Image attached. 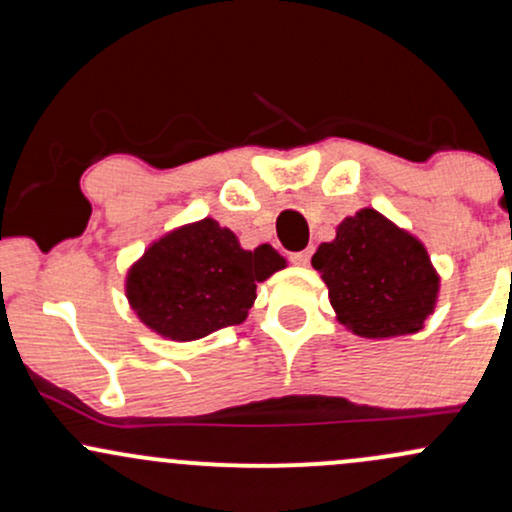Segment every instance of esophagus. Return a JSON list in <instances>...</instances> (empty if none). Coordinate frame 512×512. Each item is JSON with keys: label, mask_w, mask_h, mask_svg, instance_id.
Returning a JSON list of instances; mask_svg holds the SVG:
<instances>
[{"label": "esophagus", "mask_w": 512, "mask_h": 512, "mask_svg": "<svg viewBox=\"0 0 512 512\" xmlns=\"http://www.w3.org/2000/svg\"><path fill=\"white\" fill-rule=\"evenodd\" d=\"M310 255H313V250H301V252H293L291 255V262L298 264V267H308L310 264Z\"/></svg>", "instance_id": "1"}]
</instances>
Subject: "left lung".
Masks as SVG:
<instances>
[{
	"instance_id": "1",
	"label": "left lung",
	"mask_w": 512,
	"mask_h": 512,
	"mask_svg": "<svg viewBox=\"0 0 512 512\" xmlns=\"http://www.w3.org/2000/svg\"><path fill=\"white\" fill-rule=\"evenodd\" d=\"M313 267L346 330L366 339L414 334L436 310L440 276L426 245L375 209H358L322 243Z\"/></svg>"
}]
</instances>
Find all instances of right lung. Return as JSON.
Instances as JSON below:
<instances>
[{
  "label": "right lung",
  "mask_w": 512,
  "mask_h": 512,
  "mask_svg": "<svg viewBox=\"0 0 512 512\" xmlns=\"http://www.w3.org/2000/svg\"><path fill=\"white\" fill-rule=\"evenodd\" d=\"M286 267L272 245L240 248L236 233L202 219L173 228L129 267V308L151 332L195 342L240 325L257 298V284Z\"/></svg>",
  "instance_id": "obj_1"
}]
</instances>
